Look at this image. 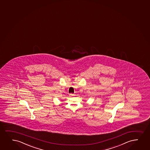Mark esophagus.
<instances>
[{
  "mask_svg": "<svg viewBox=\"0 0 150 150\" xmlns=\"http://www.w3.org/2000/svg\"><path fill=\"white\" fill-rule=\"evenodd\" d=\"M75 96V94H73V93H71V94H70V96Z\"/></svg>",
  "mask_w": 150,
  "mask_h": 150,
  "instance_id": "34e87169",
  "label": "esophagus"
}]
</instances>
